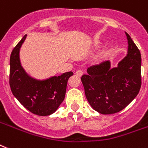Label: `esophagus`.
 Here are the masks:
<instances>
[{"label":"esophagus","instance_id":"esophagus-1","mask_svg":"<svg viewBox=\"0 0 148 148\" xmlns=\"http://www.w3.org/2000/svg\"><path fill=\"white\" fill-rule=\"evenodd\" d=\"M75 75H78V76H82V75H83V72L82 70H78L75 72Z\"/></svg>","mask_w":148,"mask_h":148}]
</instances>
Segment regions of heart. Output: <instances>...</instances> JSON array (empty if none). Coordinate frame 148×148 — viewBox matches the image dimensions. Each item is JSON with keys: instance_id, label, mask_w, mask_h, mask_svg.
Segmentation results:
<instances>
[{"instance_id": "b5f03b06", "label": "heart", "mask_w": 148, "mask_h": 148, "mask_svg": "<svg viewBox=\"0 0 148 148\" xmlns=\"http://www.w3.org/2000/svg\"><path fill=\"white\" fill-rule=\"evenodd\" d=\"M104 56L102 53H99L95 55L94 57L92 58V61L95 63H100V62L103 60Z\"/></svg>"}]
</instances>
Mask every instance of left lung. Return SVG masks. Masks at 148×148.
Instances as JSON below:
<instances>
[{"label":"left lung","mask_w":148,"mask_h":148,"mask_svg":"<svg viewBox=\"0 0 148 148\" xmlns=\"http://www.w3.org/2000/svg\"><path fill=\"white\" fill-rule=\"evenodd\" d=\"M127 54L117 67L109 60L87 69L82 76L88 103L103 114H114L124 109L138 95L141 86V56L131 36L125 32Z\"/></svg>","instance_id":"obj_1"}]
</instances>
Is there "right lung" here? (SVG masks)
<instances>
[{
  "instance_id": "1",
  "label": "right lung",
  "mask_w": 148,
  "mask_h": 148,
  "mask_svg": "<svg viewBox=\"0 0 148 148\" xmlns=\"http://www.w3.org/2000/svg\"><path fill=\"white\" fill-rule=\"evenodd\" d=\"M27 35L13 49L10 58V86L14 97L33 114L47 116L57 110L65 99L73 72L40 80L29 76L21 66L20 49Z\"/></svg>"
}]
</instances>
